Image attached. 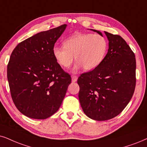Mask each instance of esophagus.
<instances>
[{
  "mask_svg": "<svg viewBox=\"0 0 147 147\" xmlns=\"http://www.w3.org/2000/svg\"><path fill=\"white\" fill-rule=\"evenodd\" d=\"M77 79H78L77 76H72V82H73V83L76 82V81H77Z\"/></svg>",
  "mask_w": 147,
  "mask_h": 147,
  "instance_id": "esophagus-1",
  "label": "esophagus"
}]
</instances>
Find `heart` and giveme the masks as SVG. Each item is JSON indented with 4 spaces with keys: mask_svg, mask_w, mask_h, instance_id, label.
<instances>
[{
    "mask_svg": "<svg viewBox=\"0 0 147 147\" xmlns=\"http://www.w3.org/2000/svg\"><path fill=\"white\" fill-rule=\"evenodd\" d=\"M64 46H54L53 55L57 62L68 68L74 60H77L73 70L84 68L90 71L102 62L107 54L108 42L102 35L91 33H77L64 41Z\"/></svg>",
    "mask_w": 147,
    "mask_h": 147,
    "instance_id": "obj_1",
    "label": "heart"
}]
</instances>
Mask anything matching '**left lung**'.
I'll return each mask as SVG.
<instances>
[{
    "mask_svg": "<svg viewBox=\"0 0 147 147\" xmlns=\"http://www.w3.org/2000/svg\"><path fill=\"white\" fill-rule=\"evenodd\" d=\"M102 35L101 32L90 29ZM109 49L97 68L78 79L79 99L83 112L94 120L117 116L129 102L136 86V58L125 40L105 32Z\"/></svg>",
    "mask_w": 147,
    "mask_h": 147,
    "instance_id": "1",
    "label": "left lung"
}]
</instances>
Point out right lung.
Here are the masks:
<instances>
[{
	"mask_svg": "<svg viewBox=\"0 0 147 147\" xmlns=\"http://www.w3.org/2000/svg\"><path fill=\"white\" fill-rule=\"evenodd\" d=\"M67 25L37 33L18 45L7 66V79L17 109L29 118L45 119L62 105L71 77L53 55Z\"/></svg>",
	"mask_w": 147,
	"mask_h": 147,
	"instance_id": "right-lung-1",
	"label": "right lung"
}]
</instances>
